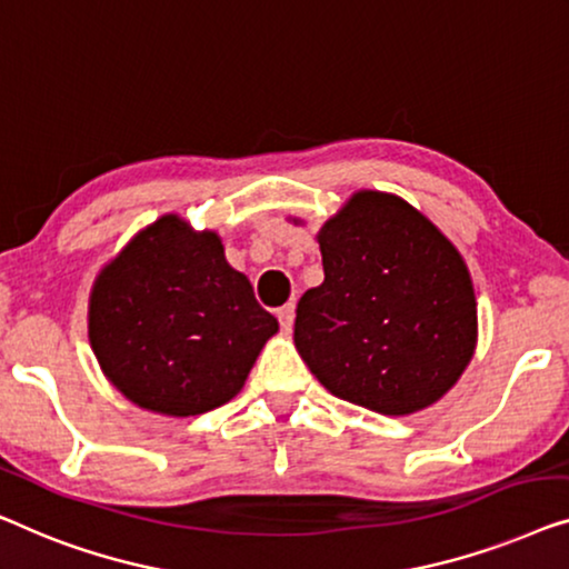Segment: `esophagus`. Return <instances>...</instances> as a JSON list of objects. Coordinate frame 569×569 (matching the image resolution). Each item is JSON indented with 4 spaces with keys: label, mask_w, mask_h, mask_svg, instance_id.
<instances>
[{
    "label": "esophagus",
    "mask_w": 569,
    "mask_h": 569,
    "mask_svg": "<svg viewBox=\"0 0 569 569\" xmlns=\"http://www.w3.org/2000/svg\"><path fill=\"white\" fill-rule=\"evenodd\" d=\"M293 317H296V307L293 303H283L281 309H278V319H281V327L288 332L293 327Z\"/></svg>",
    "instance_id": "esophagus-1"
}]
</instances>
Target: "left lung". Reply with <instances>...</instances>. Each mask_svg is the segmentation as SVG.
Instances as JSON below:
<instances>
[{
	"instance_id": "1",
	"label": "left lung",
	"mask_w": 569,
	"mask_h": 569,
	"mask_svg": "<svg viewBox=\"0 0 569 569\" xmlns=\"http://www.w3.org/2000/svg\"><path fill=\"white\" fill-rule=\"evenodd\" d=\"M325 281L296 307L293 342L325 389L381 415L433 405L477 346L459 250L407 201L361 190L319 229Z\"/></svg>"
}]
</instances>
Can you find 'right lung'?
<instances>
[{
    "label": "right lung",
    "mask_w": 569,
    "mask_h": 569,
    "mask_svg": "<svg viewBox=\"0 0 569 569\" xmlns=\"http://www.w3.org/2000/svg\"><path fill=\"white\" fill-rule=\"evenodd\" d=\"M87 330L123 397L190 418L239 395L278 319L223 258L216 231H193L167 213L94 278Z\"/></svg>",
    "instance_id": "right-lung-1"
}]
</instances>
